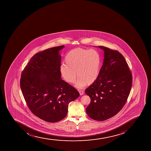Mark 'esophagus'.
Wrapping results in <instances>:
<instances>
[{"mask_svg":"<svg viewBox=\"0 0 151 151\" xmlns=\"http://www.w3.org/2000/svg\"><path fill=\"white\" fill-rule=\"evenodd\" d=\"M79 92L80 96H82L83 94H84V91H81V90H79Z\"/></svg>","mask_w":151,"mask_h":151,"instance_id":"obj_1","label":"esophagus"}]
</instances>
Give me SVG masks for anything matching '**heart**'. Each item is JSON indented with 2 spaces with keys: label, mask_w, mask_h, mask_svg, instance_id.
<instances>
[{
  "label": "heart",
  "mask_w": 151,
  "mask_h": 151,
  "mask_svg": "<svg viewBox=\"0 0 151 151\" xmlns=\"http://www.w3.org/2000/svg\"><path fill=\"white\" fill-rule=\"evenodd\" d=\"M65 63L66 64L60 67V73L69 83L75 82L78 75L79 78L75 84L77 88L92 84L98 78L101 58L96 50L81 48L72 50L66 55Z\"/></svg>",
  "instance_id": "b5f03b06"
}]
</instances>
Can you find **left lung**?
Returning a JSON list of instances; mask_svg holds the SVG:
<instances>
[{
	"label": "left lung",
	"instance_id": "left-lung-1",
	"mask_svg": "<svg viewBox=\"0 0 151 151\" xmlns=\"http://www.w3.org/2000/svg\"><path fill=\"white\" fill-rule=\"evenodd\" d=\"M99 47L104 52V58L97 79L85 90L91 99L86 112L92 119L103 121L114 116L124 107L130 93L132 77L120 52Z\"/></svg>",
	"mask_w": 151,
	"mask_h": 151
}]
</instances>
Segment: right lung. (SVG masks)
Instances as JSON below:
<instances>
[{
	"label": "right lung",
	"instance_id": "add662e5",
	"mask_svg": "<svg viewBox=\"0 0 151 151\" xmlns=\"http://www.w3.org/2000/svg\"><path fill=\"white\" fill-rule=\"evenodd\" d=\"M64 46L49 48L35 54L22 71L20 86L31 112L49 122L64 119L69 103L80 93L61 79L59 52Z\"/></svg>",
	"mask_w": 151,
	"mask_h": 151
}]
</instances>
